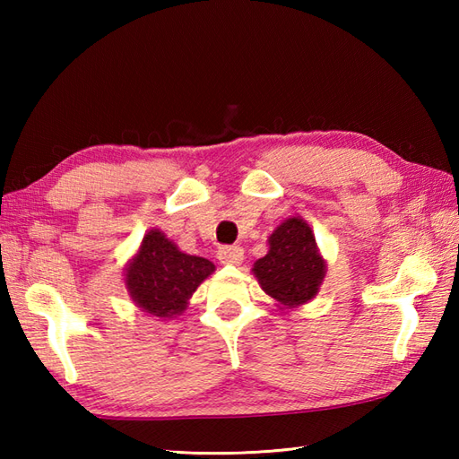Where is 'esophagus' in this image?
<instances>
[{"instance_id":"obj_1","label":"esophagus","mask_w":459,"mask_h":459,"mask_svg":"<svg viewBox=\"0 0 459 459\" xmlns=\"http://www.w3.org/2000/svg\"><path fill=\"white\" fill-rule=\"evenodd\" d=\"M217 256L222 264H240V262L245 260V250L237 245H227L219 248Z\"/></svg>"}]
</instances>
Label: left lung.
I'll return each instance as SVG.
<instances>
[{
  "instance_id": "8db88e82",
  "label": "left lung",
  "mask_w": 459,
  "mask_h": 459,
  "mask_svg": "<svg viewBox=\"0 0 459 459\" xmlns=\"http://www.w3.org/2000/svg\"><path fill=\"white\" fill-rule=\"evenodd\" d=\"M252 272L268 296L291 307L317 294L325 262L319 256L311 229L294 217L272 232L268 255L256 260Z\"/></svg>"
}]
</instances>
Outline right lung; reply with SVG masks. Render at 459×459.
<instances>
[{"mask_svg": "<svg viewBox=\"0 0 459 459\" xmlns=\"http://www.w3.org/2000/svg\"><path fill=\"white\" fill-rule=\"evenodd\" d=\"M212 270L214 264L207 258L185 255L163 232L150 230L126 270V286L143 311L155 317H175Z\"/></svg>", "mask_w": 459, "mask_h": 459, "instance_id": "obj_1", "label": "right lung"}]
</instances>
